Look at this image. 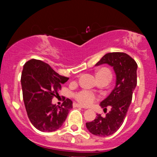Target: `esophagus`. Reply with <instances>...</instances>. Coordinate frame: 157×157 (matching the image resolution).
<instances>
[{"mask_svg": "<svg viewBox=\"0 0 157 157\" xmlns=\"http://www.w3.org/2000/svg\"><path fill=\"white\" fill-rule=\"evenodd\" d=\"M73 106L74 107V108H82L83 109L84 107L82 106V105H80V104H77V103H74V105H73Z\"/></svg>", "mask_w": 157, "mask_h": 157, "instance_id": "obj_1", "label": "esophagus"}]
</instances>
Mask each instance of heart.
<instances>
[{
  "label": "heart",
  "instance_id": "1",
  "mask_svg": "<svg viewBox=\"0 0 157 157\" xmlns=\"http://www.w3.org/2000/svg\"><path fill=\"white\" fill-rule=\"evenodd\" d=\"M102 75H107L111 77L110 71L106 68H102L99 70L97 73H96V77ZM75 99L81 105H90L96 100V96L94 95V93L90 91H88V90H82V91L76 93Z\"/></svg>",
  "mask_w": 157,
  "mask_h": 157
}]
</instances>
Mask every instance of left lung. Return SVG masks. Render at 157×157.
I'll list each match as a JSON object with an SVG mask.
<instances>
[{"label":"left lung","instance_id":"obj_1","mask_svg":"<svg viewBox=\"0 0 157 157\" xmlns=\"http://www.w3.org/2000/svg\"><path fill=\"white\" fill-rule=\"evenodd\" d=\"M106 64L113 67L116 76L115 86L110 94L99 104L104 110H111L102 117L98 115L86 126L91 134L107 137L116 132L124 122L132 100V94L137 86V64L131 57L123 52H110L102 57L96 66Z\"/></svg>","mask_w":157,"mask_h":157}]
</instances>
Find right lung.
I'll return each mask as SVG.
<instances>
[{
  "mask_svg": "<svg viewBox=\"0 0 157 157\" xmlns=\"http://www.w3.org/2000/svg\"><path fill=\"white\" fill-rule=\"evenodd\" d=\"M55 72L46 63L31 59L23 65L21 86L29 121L42 132H52L62 126L73 102L67 99L61 106L52 104L61 84L68 80Z\"/></svg>",
  "mask_w": 157,
  "mask_h": 157,
  "instance_id": "obj_1",
  "label": "right lung"
}]
</instances>
